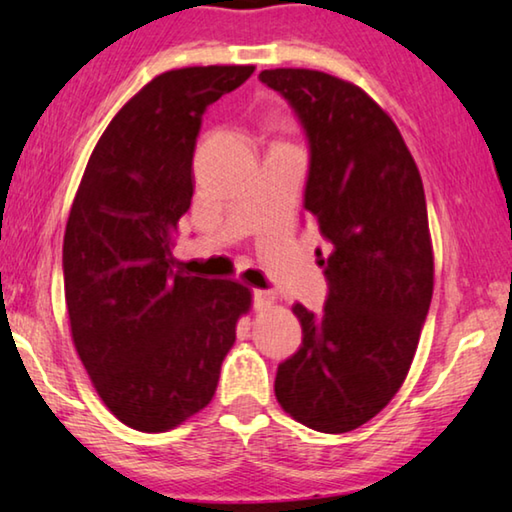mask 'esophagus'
Segmentation results:
<instances>
[{
    "mask_svg": "<svg viewBox=\"0 0 512 512\" xmlns=\"http://www.w3.org/2000/svg\"><path fill=\"white\" fill-rule=\"evenodd\" d=\"M273 299H276V296H273L271 292H266V289H255V292H253V308L262 310V308H266V305H271Z\"/></svg>",
    "mask_w": 512,
    "mask_h": 512,
    "instance_id": "esophagus-1",
    "label": "esophagus"
}]
</instances>
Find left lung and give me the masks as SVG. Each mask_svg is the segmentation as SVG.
Masks as SVG:
<instances>
[{"mask_svg":"<svg viewBox=\"0 0 512 512\" xmlns=\"http://www.w3.org/2000/svg\"><path fill=\"white\" fill-rule=\"evenodd\" d=\"M259 80L303 128V209L329 243L319 262L326 303L322 312L292 308L303 342L278 365L276 398L312 430L349 432L398 393L430 310L423 181L398 126L363 89L308 68H273Z\"/></svg>","mask_w":512,"mask_h":512,"instance_id":"obj_1","label":"left lung"}]
</instances>
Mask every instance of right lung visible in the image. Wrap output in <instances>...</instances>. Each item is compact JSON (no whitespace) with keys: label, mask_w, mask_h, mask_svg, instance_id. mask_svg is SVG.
Here are the masks:
<instances>
[{"label":"right lung","mask_w":512,"mask_h":512,"mask_svg":"<svg viewBox=\"0 0 512 512\" xmlns=\"http://www.w3.org/2000/svg\"><path fill=\"white\" fill-rule=\"evenodd\" d=\"M255 66L158 75L110 121L64 234V294L80 361L121 423L165 432L207 407L250 308L248 287L174 273L193 200L202 114Z\"/></svg>","instance_id":"obj_1"}]
</instances>
